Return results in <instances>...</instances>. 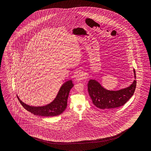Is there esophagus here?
Masks as SVG:
<instances>
[{
    "label": "esophagus",
    "instance_id": "obj_1",
    "mask_svg": "<svg viewBox=\"0 0 151 151\" xmlns=\"http://www.w3.org/2000/svg\"><path fill=\"white\" fill-rule=\"evenodd\" d=\"M86 76L83 72H80L77 74V77L76 78V80L77 81H79L80 80H83V79L86 78Z\"/></svg>",
    "mask_w": 151,
    "mask_h": 151
}]
</instances>
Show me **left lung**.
<instances>
[{
  "mask_svg": "<svg viewBox=\"0 0 151 151\" xmlns=\"http://www.w3.org/2000/svg\"><path fill=\"white\" fill-rule=\"evenodd\" d=\"M134 75L136 79L134 69ZM137 81L134 80L127 88L119 91L106 90L95 80H90L88 83V92L93 104L100 109H111L122 106L127 103L134 93Z\"/></svg>",
  "mask_w": 151,
  "mask_h": 151,
  "instance_id": "8db88e82",
  "label": "left lung"
}]
</instances>
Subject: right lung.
<instances>
[{
	"label": "right lung",
	"instance_id": "1",
	"mask_svg": "<svg viewBox=\"0 0 151 151\" xmlns=\"http://www.w3.org/2000/svg\"><path fill=\"white\" fill-rule=\"evenodd\" d=\"M73 86V84L72 80L66 81L62 85L57 96L53 101L46 106L42 107L29 106L22 102L18 96L17 98L23 107L35 115L42 116H59L64 111L67 107L69 92Z\"/></svg>",
	"mask_w": 151,
	"mask_h": 151
}]
</instances>
